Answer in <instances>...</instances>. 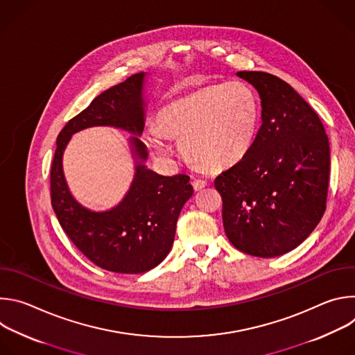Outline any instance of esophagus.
<instances>
[{
	"label": "esophagus",
	"mask_w": 355,
	"mask_h": 355,
	"mask_svg": "<svg viewBox=\"0 0 355 355\" xmlns=\"http://www.w3.org/2000/svg\"><path fill=\"white\" fill-rule=\"evenodd\" d=\"M192 187H193L195 191H200L202 188L207 187V181H204V180H193L192 181Z\"/></svg>",
	"instance_id": "34e87169"
}]
</instances>
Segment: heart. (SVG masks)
<instances>
[{
    "instance_id": "heart-1",
    "label": "heart",
    "mask_w": 355,
    "mask_h": 355,
    "mask_svg": "<svg viewBox=\"0 0 355 355\" xmlns=\"http://www.w3.org/2000/svg\"><path fill=\"white\" fill-rule=\"evenodd\" d=\"M257 96L245 83L229 81L200 87L167 103L157 126L143 133V143L159 159L171 150L166 137L180 139L184 157L192 164L219 171L239 163L250 151L259 130Z\"/></svg>"
}]
</instances>
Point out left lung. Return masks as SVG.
<instances>
[{
    "label": "left lung",
    "mask_w": 355,
    "mask_h": 355,
    "mask_svg": "<svg viewBox=\"0 0 355 355\" xmlns=\"http://www.w3.org/2000/svg\"><path fill=\"white\" fill-rule=\"evenodd\" d=\"M261 98V126L248 153L215 180L230 243L256 257L296 248L326 211L329 137L318 114L288 83L239 71Z\"/></svg>",
    "instance_id": "obj_1"
}]
</instances>
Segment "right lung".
I'll use <instances>...</instances> for the list:
<instances>
[{"label":"right lung","instance_id":"right-lung-1","mask_svg":"<svg viewBox=\"0 0 355 355\" xmlns=\"http://www.w3.org/2000/svg\"><path fill=\"white\" fill-rule=\"evenodd\" d=\"M144 78L143 71L130 76L70 119L58 136L50 171L52 207L69 239L95 266L119 274L146 272L167 257L180 212L193 193L188 175L164 177L144 164L147 148L139 139L144 128ZM92 125L118 127L134 135L130 139L137 164L132 185L116 207L104 213L77 202L62 173V153L69 137Z\"/></svg>","mask_w":355,"mask_h":355}]
</instances>
